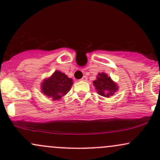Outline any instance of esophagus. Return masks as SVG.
<instances>
[{
  "mask_svg": "<svg viewBox=\"0 0 160 160\" xmlns=\"http://www.w3.org/2000/svg\"><path fill=\"white\" fill-rule=\"evenodd\" d=\"M81 81H84V82H86V81H87V77L86 76H83V77H82V79H81Z\"/></svg>",
  "mask_w": 160,
  "mask_h": 160,
  "instance_id": "34e87169",
  "label": "esophagus"
}]
</instances>
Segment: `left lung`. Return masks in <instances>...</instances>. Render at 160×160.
<instances>
[{"label": "left lung", "instance_id": "left-lung-1", "mask_svg": "<svg viewBox=\"0 0 160 160\" xmlns=\"http://www.w3.org/2000/svg\"><path fill=\"white\" fill-rule=\"evenodd\" d=\"M93 84L98 95L104 97L112 96L118 89L116 84L105 73L98 74L97 79L94 81Z\"/></svg>", "mask_w": 160, "mask_h": 160}]
</instances>
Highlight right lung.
I'll return each instance as SVG.
<instances>
[{
    "mask_svg": "<svg viewBox=\"0 0 160 160\" xmlns=\"http://www.w3.org/2000/svg\"><path fill=\"white\" fill-rule=\"evenodd\" d=\"M72 79L59 71L54 72L52 77L42 82V91L53 100H58L66 95L72 86Z\"/></svg>",
    "mask_w": 160,
    "mask_h": 160,
    "instance_id": "1",
    "label": "right lung"
}]
</instances>
